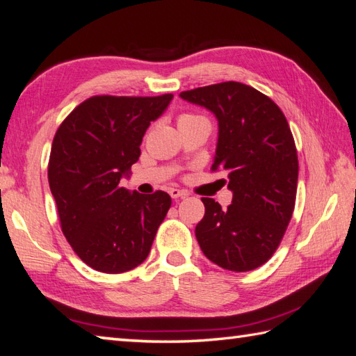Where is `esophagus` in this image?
I'll return each instance as SVG.
<instances>
[{"instance_id":"34e87169","label":"esophagus","mask_w":356,"mask_h":356,"mask_svg":"<svg viewBox=\"0 0 356 356\" xmlns=\"http://www.w3.org/2000/svg\"><path fill=\"white\" fill-rule=\"evenodd\" d=\"M168 193H170V195H171V197H172L174 200L188 197V193H186V191H184V190H177V188H171V190H170Z\"/></svg>"}]
</instances>
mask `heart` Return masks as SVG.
I'll use <instances>...</instances> for the list:
<instances>
[{
  "label": "heart",
  "mask_w": 356,
  "mask_h": 356,
  "mask_svg": "<svg viewBox=\"0 0 356 356\" xmlns=\"http://www.w3.org/2000/svg\"><path fill=\"white\" fill-rule=\"evenodd\" d=\"M194 118H197V116H191V115H185V116H182V118H180V120H185V119H194Z\"/></svg>",
  "instance_id": "obj_1"
}]
</instances>
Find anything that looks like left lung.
Segmentation results:
<instances>
[{
    "mask_svg": "<svg viewBox=\"0 0 356 356\" xmlns=\"http://www.w3.org/2000/svg\"><path fill=\"white\" fill-rule=\"evenodd\" d=\"M184 101L205 107L218 122L213 170L228 174L232 203L222 209L203 197L195 226L202 252L217 266L246 272L275 252L295 207L298 157L278 105L241 82L188 90Z\"/></svg>",
    "mask_w": 356,
    "mask_h": 356,
    "instance_id": "1",
    "label": "left lung"
}]
</instances>
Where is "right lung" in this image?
<instances>
[{
    "instance_id": "obj_1",
    "label": "right lung",
    "mask_w": 356,
    "mask_h": 356,
    "mask_svg": "<svg viewBox=\"0 0 356 356\" xmlns=\"http://www.w3.org/2000/svg\"><path fill=\"white\" fill-rule=\"evenodd\" d=\"M172 95L93 96L79 104L53 138L49 185L64 236L79 259L105 274L134 269L147 259L171 207L163 191L120 186L139 161L149 124Z\"/></svg>"
}]
</instances>
